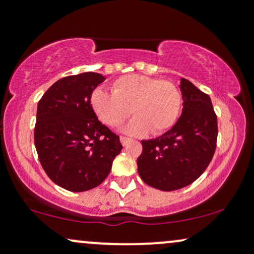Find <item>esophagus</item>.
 Segmentation results:
<instances>
[{
    "instance_id": "34e87169",
    "label": "esophagus",
    "mask_w": 254,
    "mask_h": 254,
    "mask_svg": "<svg viewBox=\"0 0 254 254\" xmlns=\"http://www.w3.org/2000/svg\"><path fill=\"white\" fill-rule=\"evenodd\" d=\"M130 141H131V139L127 138V137H123V136L121 137V143H122V145H127V143H130Z\"/></svg>"
}]
</instances>
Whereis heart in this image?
<instances>
[{
	"mask_svg": "<svg viewBox=\"0 0 254 254\" xmlns=\"http://www.w3.org/2000/svg\"><path fill=\"white\" fill-rule=\"evenodd\" d=\"M90 106L99 121L109 127H123L124 133L145 136L153 131L161 135L177 124L183 107L180 90L173 83L143 75L119 77L112 86V94L97 88L90 95Z\"/></svg>",
	"mask_w": 254,
	"mask_h": 254,
	"instance_id": "1",
	"label": "heart"
}]
</instances>
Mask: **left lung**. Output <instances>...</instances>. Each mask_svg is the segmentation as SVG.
<instances>
[{"label":"left lung","mask_w":254,"mask_h":254,"mask_svg":"<svg viewBox=\"0 0 254 254\" xmlns=\"http://www.w3.org/2000/svg\"><path fill=\"white\" fill-rule=\"evenodd\" d=\"M182 116L162 136L142 141L137 171L147 185L174 191L198 179L210 164L216 148L217 117L211 99L186 78H180Z\"/></svg>","instance_id":"1"}]
</instances>
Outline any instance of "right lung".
Here are the masks:
<instances>
[{
  "label": "right lung",
  "instance_id": "right-lung-1",
  "mask_svg": "<svg viewBox=\"0 0 254 254\" xmlns=\"http://www.w3.org/2000/svg\"><path fill=\"white\" fill-rule=\"evenodd\" d=\"M104 81L98 72L61 78L38 103V157L48 177L68 191L83 192L100 185L123 148L90 106L93 90Z\"/></svg>",
  "mask_w": 254,
  "mask_h": 254
}]
</instances>
